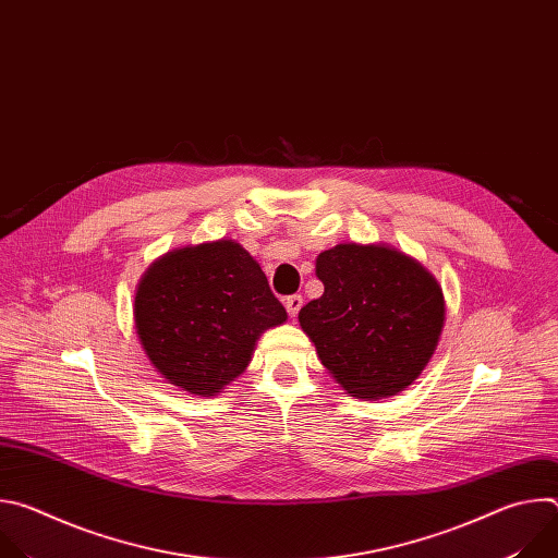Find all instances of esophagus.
I'll list each match as a JSON object with an SVG mask.
<instances>
[{
  "label": "esophagus",
  "instance_id": "obj_1",
  "mask_svg": "<svg viewBox=\"0 0 558 558\" xmlns=\"http://www.w3.org/2000/svg\"><path fill=\"white\" fill-rule=\"evenodd\" d=\"M302 295H298V293H293V295H289L287 300H284V306H287V313L291 315V317H295L298 315V311L302 308Z\"/></svg>",
  "mask_w": 558,
  "mask_h": 558
}]
</instances>
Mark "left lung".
<instances>
[{
  "mask_svg": "<svg viewBox=\"0 0 558 558\" xmlns=\"http://www.w3.org/2000/svg\"><path fill=\"white\" fill-rule=\"evenodd\" d=\"M325 293L298 313L317 357L355 400L409 388L430 362L446 320L437 278L386 245L342 243L315 260Z\"/></svg>",
  "mask_w": 558,
  "mask_h": 558,
  "instance_id": "1",
  "label": "left lung"
}]
</instances>
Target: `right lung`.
Segmentation results:
<instances>
[{
    "label": "right lung",
    "instance_id": "right-lung-1",
    "mask_svg": "<svg viewBox=\"0 0 558 558\" xmlns=\"http://www.w3.org/2000/svg\"><path fill=\"white\" fill-rule=\"evenodd\" d=\"M284 320L260 265L233 241L168 252L149 265L134 295L145 355L170 384L201 397L241 375L260 333Z\"/></svg>",
    "mask_w": 558,
    "mask_h": 558
}]
</instances>
